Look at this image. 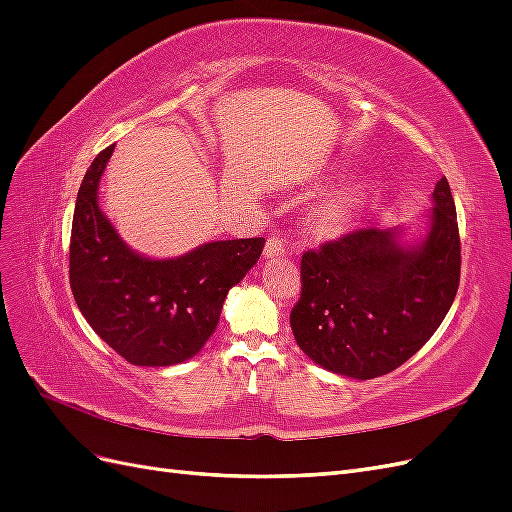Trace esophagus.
Masks as SVG:
<instances>
[{
	"label": "esophagus",
	"instance_id": "34e87169",
	"mask_svg": "<svg viewBox=\"0 0 512 512\" xmlns=\"http://www.w3.org/2000/svg\"><path fill=\"white\" fill-rule=\"evenodd\" d=\"M284 252H286V245H284V241L280 239V237H271V239H267V243H265V260H271V258H280V256H284Z\"/></svg>",
	"mask_w": 512,
	"mask_h": 512
}]
</instances>
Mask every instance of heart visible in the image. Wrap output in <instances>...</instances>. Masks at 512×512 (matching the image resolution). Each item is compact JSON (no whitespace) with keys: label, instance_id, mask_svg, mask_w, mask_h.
Masks as SVG:
<instances>
[{"label":"heart","instance_id":"1","mask_svg":"<svg viewBox=\"0 0 512 512\" xmlns=\"http://www.w3.org/2000/svg\"><path fill=\"white\" fill-rule=\"evenodd\" d=\"M363 205V190L361 185H344L342 190L333 192L316 207L312 215V226L320 235H337L339 230H344L354 215L359 213Z\"/></svg>","mask_w":512,"mask_h":512}]
</instances>
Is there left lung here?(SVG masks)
Wrapping results in <instances>:
<instances>
[{
	"mask_svg": "<svg viewBox=\"0 0 512 512\" xmlns=\"http://www.w3.org/2000/svg\"><path fill=\"white\" fill-rule=\"evenodd\" d=\"M427 232L367 228L301 260V299L290 327L299 348L333 374L371 380L404 365L438 331L461 271L457 211L442 177Z\"/></svg>",
	"mask_w": 512,
	"mask_h": 512,
	"instance_id": "8db88e82",
	"label": "left lung"
}]
</instances>
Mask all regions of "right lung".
<instances>
[{
  "mask_svg": "<svg viewBox=\"0 0 512 512\" xmlns=\"http://www.w3.org/2000/svg\"><path fill=\"white\" fill-rule=\"evenodd\" d=\"M113 151L98 153L76 196L70 288L89 327L128 363L177 365L207 344L228 290L256 265L265 239L209 241L177 258L134 252L98 203Z\"/></svg>",
  "mask_w": 512,
  "mask_h": 512,
  "instance_id": "right-lung-1",
  "label": "right lung"
}]
</instances>
